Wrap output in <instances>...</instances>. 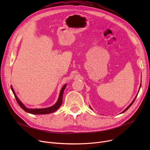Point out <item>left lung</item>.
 I'll return each mask as SVG.
<instances>
[{
  "label": "left lung",
  "instance_id": "1",
  "mask_svg": "<svg viewBox=\"0 0 150 150\" xmlns=\"http://www.w3.org/2000/svg\"><path fill=\"white\" fill-rule=\"evenodd\" d=\"M140 86H141V84H140ZM139 90H140V89H139ZM138 93H139V92H138ZM137 95H138V93L137 94V96H136V97L134 98V100H133V101H132L131 102V104H130V105H129V106H128V107H127V108H126V109H125L124 110V111H123V112H122V113H123V112H125L126 111H127V110H128V109H129V108L131 107V105H132L133 104V103H134V101H135V100H136V97H137ZM91 109H92V108H91Z\"/></svg>",
  "mask_w": 150,
  "mask_h": 150
}]
</instances>
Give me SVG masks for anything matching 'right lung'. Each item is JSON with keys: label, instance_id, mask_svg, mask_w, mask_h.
Wrapping results in <instances>:
<instances>
[{"label": "right lung", "instance_id": "1", "mask_svg": "<svg viewBox=\"0 0 150 150\" xmlns=\"http://www.w3.org/2000/svg\"><path fill=\"white\" fill-rule=\"evenodd\" d=\"M66 85L65 84L63 87L62 88L60 93H59V96L58 99V101H57V103H55L54 105L52 106H50L49 108H42V109H29L25 107V106L23 105L22 102L19 100V99L18 98L17 96L16 95V93L13 90V88L12 86H11V88L13 91V93L14 94V96L16 98V100L18 103L19 105L21 106V108L24 110V111L27 112H28L30 114H50L52 113L54 111H56L57 110L59 109V108L61 106L62 103V96H63V92H64V91L66 87Z\"/></svg>", "mask_w": 150, "mask_h": 150}]
</instances>
